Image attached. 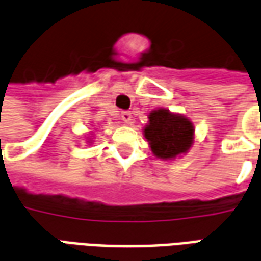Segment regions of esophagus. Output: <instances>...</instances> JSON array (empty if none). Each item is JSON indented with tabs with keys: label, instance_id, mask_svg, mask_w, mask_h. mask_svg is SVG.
I'll list each match as a JSON object with an SVG mask.
<instances>
[{
	"label": "esophagus",
	"instance_id": "esophagus-1",
	"mask_svg": "<svg viewBox=\"0 0 261 261\" xmlns=\"http://www.w3.org/2000/svg\"><path fill=\"white\" fill-rule=\"evenodd\" d=\"M121 119L125 123H130V121H132V114L129 112V111H123L121 114Z\"/></svg>",
	"mask_w": 261,
	"mask_h": 261
}]
</instances>
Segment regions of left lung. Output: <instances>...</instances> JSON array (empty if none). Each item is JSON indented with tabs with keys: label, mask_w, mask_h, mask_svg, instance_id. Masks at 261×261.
Wrapping results in <instances>:
<instances>
[{
	"label": "left lung",
	"mask_w": 261,
	"mask_h": 261,
	"mask_svg": "<svg viewBox=\"0 0 261 261\" xmlns=\"http://www.w3.org/2000/svg\"><path fill=\"white\" fill-rule=\"evenodd\" d=\"M143 135L157 159L173 160L193 146L194 125L186 116L159 108L149 114Z\"/></svg>",
	"instance_id": "obj_1"
}]
</instances>
